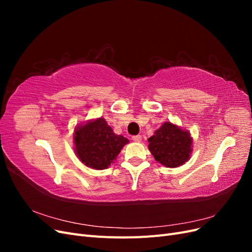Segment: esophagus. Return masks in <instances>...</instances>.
Segmentation results:
<instances>
[{
  "label": "esophagus",
  "mask_w": 252,
  "mask_h": 252,
  "mask_svg": "<svg viewBox=\"0 0 252 252\" xmlns=\"http://www.w3.org/2000/svg\"><path fill=\"white\" fill-rule=\"evenodd\" d=\"M132 140L134 141V142H141L142 141V135H140V134H138V135H133L132 136Z\"/></svg>",
  "instance_id": "esophagus-1"
}]
</instances>
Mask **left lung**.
<instances>
[{
	"label": "left lung",
	"instance_id": "obj_1",
	"mask_svg": "<svg viewBox=\"0 0 252 252\" xmlns=\"http://www.w3.org/2000/svg\"><path fill=\"white\" fill-rule=\"evenodd\" d=\"M148 148L158 162L166 167H178L189 159L192 140L188 131L166 122L148 139Z\"/></svg>",
	"mask_w": 252,
	"mask_h": 252
}]
</instances>
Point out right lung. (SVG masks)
Listing matches in <instances>:
<instances>
[{
  "mask_svg": "<svg viewBox=\"0 0 252 252\" xmlns=\"http://www.w3.org/2000/svg\"><path fill=\"white\" fill-rule=\"evenodd\" d=\"M129 141L113 133L103 118L88 122L74 132L75 152L81 161L94 169H105L117 158Z\"/></svg>",
  "mask_w": 252,
  "mask_h": 252,
  "instance_id": "obj_1",
  "label": "right lung"
}]
</instances>
